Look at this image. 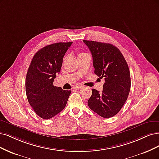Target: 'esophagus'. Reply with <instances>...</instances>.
<instances>
[{"mask_svg": "<svg viewBox=\"0 0 159 159\" xmlns=\"http://www.w3.org/2000/svg\"><path fill=\"white\" fill-rule=\"evenodd\" d=\"M81 88V85H76V86H75L74 87V89H80Z\"/></svg>", "mask_w": 159, "mask_h": 159, "instance_id": "obj_1", "label": "esophagus"}]
</instances>
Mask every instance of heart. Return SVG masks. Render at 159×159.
Returning <instances> with one entry per match:
<instances>
[{
    "label": "heart",
    "mask_w": 159,
    "mask_h": 159,
    "mask_svg": "<svg viewBox=\"0 0 159 159\" xmlns=\"http://www.w3.org/2000/svg\"><path fill=\"white\" fill-rule=\"evenodd\" d=\"M82 53H83V52H81V53H80V54H82Z\"/></svg>",
    "instance_id": "b5f03b06"
}]
</instances>
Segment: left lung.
<instances>
[{"mask_svg": "<svg viewBox=\"0 0 159 159\" xmlns=\"http://www.w3.org/2000/svg\"><path fill=\"white\" fill-rule=\"evenodd\" d=\"M93 57L95 74L105 78L101 93L93 89L89 107L103 118L115 116L126 101L131 87L128 64L119 49L110 43L84 40Z\"/></svg>", "mask_w": 159, "mask_h": 159, "instance_id": "obj_1", "label": "left lung"}]
</instances>
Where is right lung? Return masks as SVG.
<instances>
[{
  "label": "right lung",
  "instance_id": "add662e5",
  "mask_svg": "<svg viewBox=\"0 0 159 159\" xmlns=\"http://www.w3.org/2000/svg\"><path fill=\"white\" fill-rule=\"evenodd\" d=\"M72 42L57 43L38 51L33 57L25 78L27 100L43 119H50L65 108L71 91L53 85L61 72L63 58Z\"/></svg>",
  "mask_w": 159,
  "mask_h": 159
}]
</instances>
